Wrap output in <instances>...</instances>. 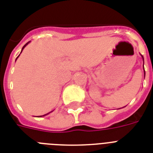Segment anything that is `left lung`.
Masks as SVG:
<instances>
[{
    "instance_id": "1",
    "label": "left lung",
    "mask_w": 153,
    "mask_h": 153,
    "mask_svg": "<svg viewBox=\"0 0 153 153\" xmlns=\"http://www.w3.org/2000/svg\"><path fill=\"white\" fill-rule=\"evenodd\" d=\"M142 57H143V56H142Z\"/></svg>"
}]
</instances>
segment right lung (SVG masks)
<instances>
[{"instance_id": "obj_1", "label": "right lung", "mask_w": 153, "mask_h": 153, "mask_svg": "<svg viewBox=\"0 0 153 153\" xmlns=\"http://www.w3.org/2000/svg\"><path fill=\"white\" fill-rule=\"evenodd\" d=\"M27 44H28V43H27V44H26V45H24V46H23V48H24V47H25V46H26V45H27Z\"/></svg>"}]
</instances>
